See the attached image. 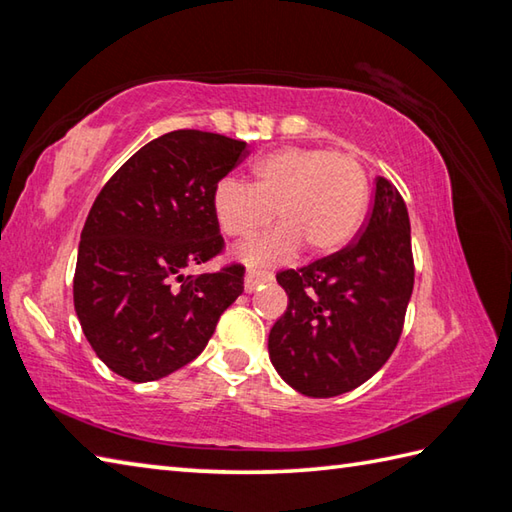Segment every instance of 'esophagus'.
Returning a JSON list of instances; mask_svg holds the SVG:
<instances>
[{
  "label": "esophagus",
  "instance_id": "34e87169",
  "mask_svg": "<svg viewBox=\"0 0 512 512\" xmlns=\"http://www.w3.org/2000/svg\"><path fill=\"white\" fill-rule=\"evenodd\" d=\"M268 282H273V275L271 273H253V271H248L246 277H244V291L246 293H253V291H257L259 286L268 284Z\"/></svg>",
  "mask_w": 512,
  "mask_h": 512
}]
</instances>
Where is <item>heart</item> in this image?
I'll use <instances>...</instances> for the list:
<instances>
[{
  "instance_id": "obj_1",
  "label": "heart",
  "mask_w": 512,
  "mask_h": 512,
  "mask_svg": "<svg viewBox=\"0 0 512 512\" xmlns=\"http://www.w3.org/2000/svg\"><path fill=\"white\" fill-rule=\"evenodd\" d=\"M369 183L349 154L282 147L253 165V183L224 179L212 192V212L224 235L246 241L275 219L280 228L239 250L250 266L284 262L304 248L309 255L336 253L356 235L365 217Z\"/></svg>"
}]
</instances>
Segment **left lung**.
I'll list each match as a JSON object with an SVG mask.
<instances>
[{
	"instance_id": "8db88e82",
	"label": "left lung",
	"mask_w": 512,
	"mask_h": 512,
	"mask_svg": "<svg viewBox=\"0 0 512 512\" xmlns=\"http://www.w3.org/2000/svg\"><path fill=\"white\" fill-rule=\"evenodd\" d=\"M277 282L288 306L268 333V356L284 383L331 398L374 376L398 345L414 288L410 215L396 185L378 176L358 239Z\"/></svg>"
}]
</instances>
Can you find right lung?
Segmentation results:
<instances>
[{
    "instance_id": "obj_1",
    "label": "right lung",
    "mask_w": 512,
    "mask_h": 512,
    "mask_svg": "<svg viewBox=\"0 0 512 512\" xmlns=\"http://www.w3.org/2000/svg\"><path fill=\"white\" fill-rule=\"evenodd\" d=\"M248 154L235 138L176 129L143 145L105 183L78 246L73 304L105 365L150 383L206 349L244 291V266L192 275L224 248L212 192Z\"/></svg>"
}]
</instances>
